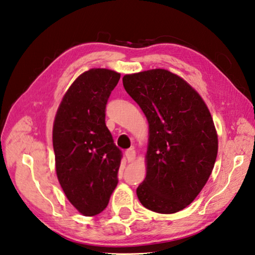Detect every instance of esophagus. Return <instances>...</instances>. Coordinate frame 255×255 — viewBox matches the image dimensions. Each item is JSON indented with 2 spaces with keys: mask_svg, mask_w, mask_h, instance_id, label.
<instances>
[{
  "mask_svg": "<svg viewBox=\"0 0 255 255\" xmlns=\"http://www.w3.org/2000/svg\"><path fill=\"white\" fill-rule=\"evenodd\" d=\"M125 155H126V158L128 161H132L136 157V151L133 150V148H129V149H127L126 152H125Z\"/></svg>",
  "mask_w": 255,
  "mask_h": 255,
  "instance_id": "1",
  "label": "esophagus"
}]
</instances>
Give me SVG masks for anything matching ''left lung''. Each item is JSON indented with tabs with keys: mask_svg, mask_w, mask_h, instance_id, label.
Segmentation results:
<instances>
[{
	"mask_svg": "<svg viewBox=\"0 0 255 255\" xmlns=\"http://www.w3.org/2000/svg\"><path fill=\"white\" fill-rule=\"evenodd\" d=\"M125 90L149 124L146 178L137 187L141 204L161 214L195 200L214 167L217 133L201 96L164 69L123 78Z\"/></svg>",
	"mask_w": 255,
	"mask_h": 255,
	"instance_id": "1",
	"label": "left lung"
}]
</instances>
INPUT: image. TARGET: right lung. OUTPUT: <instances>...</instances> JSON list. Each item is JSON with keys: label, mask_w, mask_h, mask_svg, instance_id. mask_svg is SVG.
Listing matches in <instances>:
<instances>
[{"label": "right lung", "mask_w": 255, "mask_h": 255, "mask_svg": "<svg viewBox=\"0 0 255 255\" xmlns=\"http://www.w3.org/2000/svg\"><path fill=\"white\" fill-rule=\"evenodd\" d=\"M120 73L90 69L77 78L60 104L53 124L59 183L81 214L95 216L107 207L118 184L123 152L106 126V105Z\"/></svg>", "instance_id": "add662e5"}]
</instances>
